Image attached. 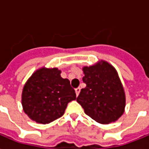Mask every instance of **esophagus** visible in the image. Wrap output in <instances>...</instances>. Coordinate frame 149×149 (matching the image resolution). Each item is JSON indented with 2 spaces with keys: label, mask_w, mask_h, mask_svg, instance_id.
I'll return each mask as SVG.
<instances>
[{
  "label": "esophagus",
  "mask_w": 149,
  "mask_h": 149,
  "mask_svg": "<svg viewBox=\"0 0 149 149\" xmlns=\"http://www.w3.org/2000/svg\"><path fill=\"white\" fill-rule=\"evenodd\" d=\"M75 91H76V95H77V96H78V95L80 93V88H77L75 89Z\"/></svg>",
  "instance_id": "obj_1"
}]
</instances>
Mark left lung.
Masks as SVG:
<instances>
[{"label": "left lung", "instance_id": "1", "mask_svg": "<svg viewBox=\"0 0 149 149\" xmlns=\"http://www.w3.org/2000/svg\"><path fill=\"white\" fill-rule=\"evenodd\" d=\"M86 84L77 101L87 115L101 124L115 122L124 113L125 96L116 70L110 64L83 68Z\"/></svg>", "mask_w": 149, "mask_h": 149}]
</instances>
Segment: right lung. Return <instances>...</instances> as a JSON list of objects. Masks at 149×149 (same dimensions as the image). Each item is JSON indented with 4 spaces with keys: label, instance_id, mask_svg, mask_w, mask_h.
<instances>
[{
    "label": "right lung",
    "instance_id": "add662e5",
    "mask_svg": "<svg viewBox=\"0 0 149 149\" xmlns=\"http://www.w3.org/2000/svg\"><path fill=\"white\" fill-rule=\"evenodd\" d=\"M57 68L38 69L25 84L22 93L24 112L38 123L48 124L65 113L67 104L77 99L68 79Z\"/></svg>",
    "mask_w": 149,
    "mask_h": 149
}]
</instances>
